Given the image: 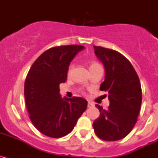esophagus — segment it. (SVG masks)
I'll list each match as a JSON object with an SVG mask.
<instances>
[{"label": "esophagus", "instance_id": "1", "mask_svg": "<svg viewBox=\"0 0 158 158\" xmlns=\"http://www.w3.org/2000/svg\"><path fill=\"white\" fill-rule=\"evenodd\" d=\"M93 104H92L91 102H88V107H93Z\"/></svg>", "mask_w": 158, "mask_h": 158}]
</instances>
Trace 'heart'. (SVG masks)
<instances>
[{
    "mask_svg": "<svg viewBox=\"0 0 158 158\" xmlns=\"http://www.w3.org/2000/svg\"><path fill=\"white\" fill-rule=\"evenodd\" d=\"M98 65H100L99 63H97V62H91V63H90V65H89V69H91L92 68H94V67L98 66ZM72 69H73V65L71 64V65H69V68H68V70H67V74L68 75L70 74L71 71H72Z\"/></svg>",
    "mask_w": 158,
    "mask_h": 158,
    "instance_id": "b5f03b06",
    "label": "heart"
}]
</instances>
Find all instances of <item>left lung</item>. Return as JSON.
<instances>
[{
	"instance_id": "obj_1",
	"label": "left lung",
	"mask_w": 158,
	"mask_h": 158,
	"mask_svg": "<svg viewBox=\"0 0 158 158\" xmlns=\"http://www.w3.org/2000/svg\"><path fill=\"white\" fill-rule=\"evenodd\" d=\"M94 49L105 68V80L100 89L108 93L110 105L105 110L96 104L100 115L93 126L102 140H119L132 131L138 120L142 104L140 81L133 65L122 54L98 46Z\"/></svg>"
}]
</instances>
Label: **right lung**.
I'll return each instance as SVG.
<instances>
[{
    "label": "right lung",
    "instance_id": "obj_1",
    "mask_svg": "<svg viewBox=\"0 0 158 158\" xmlns=\"http://www.w3.org/2000/svg\"><path fill=\"white\" fill-rule=\"evenodd\" d=\"M80 45L54 47L44 51L32 64L24 83L29 118L35 127L51 138H62L73 131L87 108L81 97L62 99L60 83L66 81L67 70Z\"/></svg>",
    "mask_w": 158,
    "mask_h": 158
}]
</instances>
